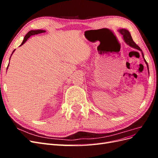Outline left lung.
Here are the masks:
<instances>
[{
  "label": "left lung",
  "instance_id": "left-lung-1",
  "mask_svg": "<svg viewBox=\"0 0 158 158\" xmlns=\"http://www.w3.org/2000/svg\"><path fill=\"white\" fill-rule=\"evenodd\" d=\"M118 31L121 33V34L123 35V38L124 41H125V42L126 43V44L130 46L131 47H132V48L135 49H137L138 51H140L142 53V57L143 59H144V60L145 62V63L147 65V68H148V73H149V68H148V64L147 63L146 60H145L144 59V53H143L142 51L141 50V49L139 47H138L135 42H134V41L132 40V38L131 37V35L130 32L128 31V30H127V29H119L118 30Z\"/></svg>",
  "mask_w": 158,
  "mask_h": 158
}]
</instances>
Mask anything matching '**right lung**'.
I'll return each mask as SVG.
<instances>
[{
  "mask_svg": "<svg viewBox=\"0 0 158 158\" xmlns=\"http://www.w3.org/2000/svg\"><path fill=\"white\" fill-rule=\"evenodd\" d=\"M45 32H46V31H45V30H31V31H30L28 32V33H27V34L25 35L24 38H23V41H22V44H21L20 46H22V45L24 44L26 42V41L27 40L28 38L30 37V36L33 35L39 34V33H45ZM15 50H16V49H14V50L13 51L11 56L12 55L13 52H14V51H15ZM11 56H10V57H11ZM8 66H9V64H8ZM8 67H7V69H8Z\"/></svg>",
  "mask_w": 158,
  "mask_h": 158,
  "instance_id": "add662e5",
  "label": "right lung"
}]
</instances>
